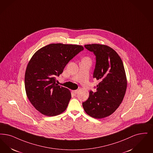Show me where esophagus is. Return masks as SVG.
<instances>
[{
	"mask_svg": "<svg viewBox=\"0 0 153 153\" xmlns=\"http://www.w3.org/2000/svg\"><path fill=\"white\" fill-rule=\"evenodd\" d=\"M72 93L74 94V95H76L77 93H78V90H74V91H72Z\"/></svg>",
	"mask_w": 153,
	"mask_h": 153,
	"instance_id": "esophagus-1",
	"label": "esophagus"
}]
</instances>
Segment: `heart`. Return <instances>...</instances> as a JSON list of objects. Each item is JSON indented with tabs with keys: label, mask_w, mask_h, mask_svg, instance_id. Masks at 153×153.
Listing matches in <instances>:
<instances>
[{
	"label": "heart",
	"mask_w": 153,
	"mask_h": 153,
	"mask_svg": "<svg viewBox=\"0 0 153 153\" xmlns=\"http://www.w3.org/2000/svg\"><path fill=\"white\" fill-rule=\"evenodd\" d=\"M83 59H84V60H90V58L88 57H84Z\"/></svg>",
	"instance_id": "obj_1"
}]
</instances>
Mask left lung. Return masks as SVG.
<instances>
[{
    "mask_svg": "<svg viewBox=\"0 0 153 153\" xmlns=\"http://www.w3.org/2000/svg\"><path fill=\"white\" fill-rule=\"evenodd\" d=\"M84 46L96 56L93 77L99 84L96 92H89L82 106L89 116L101 119L113 114L121 104L127 88L126 73L120 56L110 47L100 44Z\"/></svg>",
    "mask_w": 153,
    "mask_h": 153,
    "instance_id": "1",
    "label": "left lung"
}]
</instances>
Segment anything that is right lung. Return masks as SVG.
Masks as SVG:
<instances>
[{
	"label": "right lung",
	"instance_id": "1",
	"mask_svg": "<svg viewBox=\"0 0 153 153\" xmlns=\"http://www.w3.org/2000/svg\"><path fill=\"white\" fill-rule=\"evenodd\" d=\"M84 49L82 45L50 44L32 56L25 73V89L32 105L47 116H55L66 110L71 98L70 91L56 83V76Z\"/></svg>",
	"mask_w": 153,
	"mask_h": 153
}]
</instances>
